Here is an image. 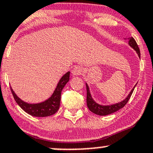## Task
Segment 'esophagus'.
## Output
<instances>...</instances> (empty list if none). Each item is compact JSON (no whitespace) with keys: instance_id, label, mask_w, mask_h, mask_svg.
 Segmentation results:
<instances>
[{"instance_id":"34e87169","label":"esophagus","mask_w":153,"mask_h":153,"mask_svg":"<svg viewBox=\"0 0 153 153\" xmlns=\"http://www.w3.org/2000/svg\"><path fill=\"white\" fill-rule=\"evenodd\" d=\"M82 72H83V70H82V68L81 67H75L72 70V74L73 75H81Z\"/></svg>"}]
</instances>
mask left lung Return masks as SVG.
Instances as JSON below:
<instances>
[{
    "label": "left lung",
    "instance_id": "1",
    "mask_svg": "<svg viewBox=\"0 0 153 153\" xmlns=\"http://www.w3.org/2000/svg\"><path fill=\"white\" fill-rule=\"evenodd\" d=\"M128 40H129V43H128V44L136 51L137 54L139 55V57L140 58V50H139V46H138L137 43H136V40L134 39L133 37L128 38ZM135 87H136V86H135L134 88L131 90V91L130 92V94H128V97L125 98L123 101H122V102H118V103L114 104V105H100L93 100L92 97H91V94H90L89 86L86 84V103H87L88 108H89V109L91 112H93V113L95 114L100 116H105L111 114L112 113H114V112L117 111L121 109L122 108H123L124 106L126 105L127 102H128L129 99L131 98L132 94H133V90H134Z\"/></svg>",
    "mask_w": 153,
    "mask_h": 153
}]
</instances>
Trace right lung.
<instances>
[{"instance_id": "obj_1", "label": "right lung", "mask_w": 153, "mask_h": 153, "mask_svg": "<svg viewBox=\"0 0 153 153\" xmlns=\"http://www.w3.org/2000/svg\"><path fill=\"white\" fill-rule=\"evenodd\" d=\"M70 72H67L65 75L61 78L58 83L56 89L54 91L53 94H52L49 99L45 102L37 104H28L27 102H23L22 100L17 97L14 92L12 88H10L11 91L13 94L16 102L20 105L24 111L28 113V114L36 117H44L51 116L57 112L60 106L61 100V94L62 91L66 85V83L70 80Z\"/></svg>"}]
</instances>
